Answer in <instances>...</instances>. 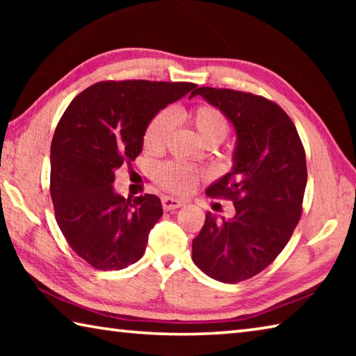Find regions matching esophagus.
<instances>
[{
    "mask_svg": "<svg viewBox=\"0 0 356 356\" xmlns=\"http://www.w3.org/2000/svg\"><path fill=\"white\" fill-rule=\"evenodd\" d=\"M161 204H163L165 210H174L184 206L182 200H177V197H171V196H165L161 197Z\"/></svg>",
    "mask_w": 356,
    "mask_h": 356,
    "instance_id": "obj_1",
    "label": "esophagus"
}]
</instances>
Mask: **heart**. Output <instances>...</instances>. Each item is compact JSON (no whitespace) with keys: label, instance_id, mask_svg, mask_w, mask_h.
Here are the masks:
<instances>
[{"label":"heart","instance_id":"heart-1","mask_svg":"<svg viewBox=\"0 0 356 356\" xmlns=\"http://www.w3.org/2000/svg\"><path fill=\"white\" fill-rule=\"evenodd\" d=\"M186 119L195 127L197 135L206 144H218L225 140L229 131V122L222 111L212 105H197L186 113ZM172 129V116L170 111H161L150 120L144 131V147L147 150L163 149L166 138ZM197 174L191 166L182 161H170L161 165L156 171V179L165 188L185 193L196 185Z\"/></svg>","mask_w":356,"mask_h":356}]
</instances>
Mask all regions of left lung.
<instances>
[{"instance_id": "1", "label": "left lung", "mask_w": 356, "mask_h": 356, "mask_svg": "<svg viewBox=\"0 0 356 356\" xmlns=\"http://www.w3.org/2000/svg\"><path fill=\"white\" fill-rule=\"evenodd\" d=\"M195 95L236 130L232 170L206 190L231 200L236 215L218 220L207 212L191 257L210 278L234 284L261 273L287 245L301 216L306 155L291 118L273 102L215 88H197Z\"/></svg>"}]
</instances>
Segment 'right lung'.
I'll list each match as a JSON object with an SVG mask.
<instances>
[{"mask_svg": "<svg viewBox=\"0 0 356 356\" xmlns=\"http://www.w3.org/2000/svg\"><path fill=\"white\" fill-rule=\"evenodd\" d=\"M196 88L193 83L102 81L72 100L51 141L50 195L58 226L78 256L97 270H122L146 251L163 215L155 195L114 191V172L143 150L156 113Z\"/></svg>", "mask_w": 356, "mask_h": 356, "instance_id": "1", "label": "right lung"}]
</instances>
